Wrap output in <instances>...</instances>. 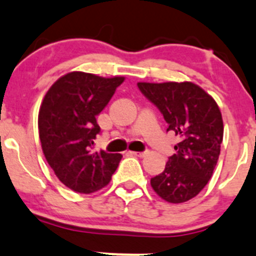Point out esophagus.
Returning <instances> with one entry per match:
<instances>
[{
	"label": "esophagus",
	"instance_id": "34e87169",
	"mask_svg": "<svg viewBox=\"0 0 256 256\" xmlns=\"http://www.w3.org/2000/svg\"><path fill=\"white\" fill-rule=\"evenodd\" d=\"M132 156H139V158H143V156H146V154H148V152H130Z\"/></svg>",
	"mask_w": 256,
	"mask_h": 256
}]
</instances>
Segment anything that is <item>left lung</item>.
I'll return each instance as SVG.
<instances>
[{
  "label": "left lung",
  "instance_id": "obj_1",
  "mask_svg": "<svg viewBox=\"0 0 256 256\" xmlns=\"http://www.w3.org/2000/svg\"><path fill=\"white\" fill-rule=\"evenodd\" d=\"M138 88L160 110L166 130L182 138L166 169L150 179L152 188L169 203L190 200L208 184L219 159L224 133L219 107L192 82H139Z\"/></svg>",
  "mask_w": 256,
  "mask_h": 256
}]
</instances>
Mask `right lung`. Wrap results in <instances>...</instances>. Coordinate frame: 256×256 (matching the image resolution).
<instances>
[{
    "instance_id": "obj_1",
    "label": "right lung",
    "mask_w": 256,
    "mask_h": 256,
    "mask_svg": "<svg viewBox=\"0 0 256 256\" xmlns=\"http://www.w3.org/2000/svg\"><path fill=\"white\" fill-rule=\"evenodd\" d=\"M124 77L104 78L70 72L56 80L46 93L38 113L43 154L67 188L90 194L112 179L122 154L93 152L100 132L97 117Z\"/></svg>"
}]
</instances>
